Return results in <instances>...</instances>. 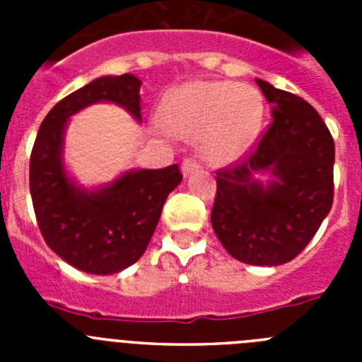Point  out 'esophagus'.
I'll return each instance as SVG.
<instances>
[{
    "mask_svg": "<svg viewBox=\"0 0 362 362\" xmlns=\"http://www.w3.org/2000/svg\"><path fill=\"white\" fill-rule=\"evenodd\" d=\"M199 168H201L199 161H197V159L194 158V156H188V158L183 161V165H181V170H183L185 175L194 174V172H197V170H199Z\"/></svg>",
    "mask_w": 362,
    "mask_h": 362,
    "instance_id": "1",
    "label": "esophagus"
}]
</instances>
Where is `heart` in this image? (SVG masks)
Instances as JSON below:
<instances>
[{
  "instance_id": "1",
  "label": "heart",
  "mask_w": 362,
  "mask_h": 362,
  "mask_svg": "<svg viewBox=\"0 0 362 362\" xmlns=\"http://www.w3.org/2000/svg\"><path fill=\"white\" fill-rule=\"evenodd\" d=\"M263 116V98L245 83H187L163 105L166 129L181 137L199 136L201 150L212 161L241 156L257 137Z\"/></svg>"
}]
</instances>
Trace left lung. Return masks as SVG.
Segmentation results:
<instances>
[{
	"instance_id": "8db88e82",
	"label": "left lung",
	"mask_w": 362,
	"mask_h": 362,
	"mask_svg": "<svg viewBox=\"0 0 362 362\" xmlns=\"http://www.w3.org/2000/svg\"><path fill=\"white\" fill-rule=\"evenodd\" d=\"M272 123L238 161L216 172L214 232L232 257L277 267L305 250L334 203L335 145L317 110L292 92L255 79ZM276 175L267 189L255 171Z\"/></svg>"
}]
</instances>
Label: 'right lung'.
<instances>
[{
    "mask_svg": "<svg viewBox=\"0 0 362 362\" xmlns=\"http://www.w3.org/2000/svg\"><path fill=\"white\" fill-rule=\"evenodd\" d=\"M141 81L105 76L63 98L41 123L30 153V196L45 243L86 274H116L145 254L166 197L181 183L177 165L132 170L98 192L72 185L62 161L63 132L72 114L112 101L141 119Z\"/></svg>",
    "mask_w": 362,
    "mask_h": 362,
    "instance_id": "add662e5",
    "label": "right lung"
}]
</instances>
